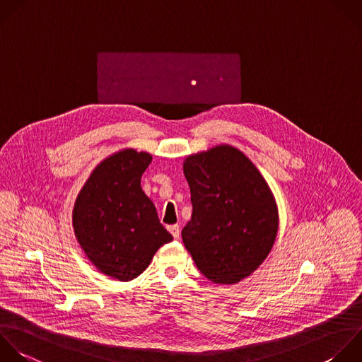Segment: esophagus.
Here are the masks:
<instances>
[{
	"label": "esophagus",
	"instance_id": "obj_1",
	"mask_svg": "<svg viewBox=\"0 0 362 362\" xmlns=\"http://www.w3.org/2000/svg\"><path fill=\"white\" fill-rule=\"evenodd\" d=\"M168 230L171 232V235L174 236V239H178V238H180V226H178V225H171V226H168Z\"/></svg>",
	"mask_w": 362,
	"mask_h": 362
}]
</instances>
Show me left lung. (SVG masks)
<instances>
[{
	"instance_id": "left-lung-1",
	"label": "left lung",
	"mask_w": 362,
	"mask_h": 362,
	"mask_svg": "<svg viewBox=\"0 0 362 362\" xmlns=\"http://www.w3.org/2000/svg\"><path fill=\"white\" fill-rule=\"evenodd\" d=\"M192 202L181 235L199 272L214 283L250 276L273 247L279 214L274 197L253 163L221 144L184 161Z\"/></svg>"
}]
</instances>
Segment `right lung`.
Instances as JSON below:
<instances>
[{
  "instance_id": "add662e5",
  "label": "right lung",
  "mask_w": 362,
  "mask_h": 362,
  "mask_svg": "<svg viewBox=\"0 0 362 362\" xmlns=\"http://www.w3.org/2000/svg\"><path fill=\"white\" fill-rule=\"evenodd\" d=\"M151 163L144 151L126 148L103 160L81 189L72 214L76 239L105 274L129 281L173 236L160 223L141 175Z\"/></svg>"
}]
</instances>
